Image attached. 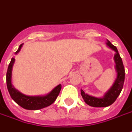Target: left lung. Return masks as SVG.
<instances>
[{"mask_svg":"<svg viewBox=\"0 0 132 132\" xmlns=\"http://www.w3.org/2000/svg\"><path fill=\"white\" fill-rule=\"evenodd\" d=\"M107 44L112 48L113 50L116 51L114 55V60L116 62V69L117 71V78L114 82L111 88L108 90L107 93L102 98H96L90 96L88 94L85 93V92L81 90V95L83 98L84 101L87 104L91 107H108L111 105L112 104L116 102L118 96L120 95V92L123 87L124 79H125V69L123 64L122 59L120 57L118 51L116 47L112 44L110 41L107 40Z\"/></svg>","mask_w":132,"mask_h":132,"instance_id":"left-lung-1","label":"left lung"}]
</instances>
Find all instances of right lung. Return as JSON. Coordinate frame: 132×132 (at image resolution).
<instances>
[{
  "mask_svg": "<svg viewBox=\"0 0 132 132\" xmlns=\"http://www.w3.org/2000/svg\"><path fill=\"white\" fill-rule=\"evenodd\" d=\"M22 46V44L20 45L16 53L20 52ZM14 61H15L14 57H12L11 62L8 66L6 72L7 88L12 99L20 107L26 110H36L51 105L55 101L57 96L59 95L61 89V85H58L49 94L44 96H28L23 95L22 93H20L18 90H16V89H14V88L12 85V82H11L12 70Z\"/></svg>",
  "mask_w": 132,
  "mask_h": 132,
  "instance_id": "1",
  "label": "right lung"
}]
</instances>
